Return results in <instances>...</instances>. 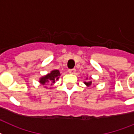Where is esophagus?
I'll return each mask as SVG.
<instances>
[{
    "label": "esophagus",
    "mask_w": 134,
    "mask_h": 134,
    "mask_svg": "<svg viewBox=\"0 0 134 134\" xmlns=\"http://www.w3.org/2000/svg\"><path fill=\"white\" fill-rule=\"evenodd\" d=\"M75 72H76V69H69V74H74Z\"/></svg>",
    "instance_id": "esophagus-1"
}]
</instances>
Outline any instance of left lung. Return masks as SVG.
Instances as JSON below:
<instances>
[{"label":"left lung","mask_w":134,"mask_h":134,"mask_svg":"<svg viewBox=\"0 0 134 134\" xmlns=\"http://www.w3.org/2000/svg\"><path fill=\"white\" fill-rule=\"evenodd\" d=\"M91 78V77H90ZM88 78H86V80H87ZM85 85H86L87 86V87H90V86L92 85H93V82H92V81H91V80H87V81H85V82H84Z\"/></svg>","instance_id":"8db88e82"}]
</instances>
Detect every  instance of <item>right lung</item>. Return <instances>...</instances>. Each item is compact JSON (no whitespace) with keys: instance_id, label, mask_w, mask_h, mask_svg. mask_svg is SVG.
<instances>
[{"instance_id":"right-lung-1","label":"right lung","mask_w":134,"mask_h":134,"mask_svg":"<svg viewBox=\"0 0 134 134\" xmlns=\"http://www.w3.org/2000/svg\"><path fill=\"white\" fill-rule=\"evenodd\" d=\"M60 76V73L59 70L58 69H53L50 71V73H48L47 74L42 76L41 78H39V82L40 84L42 85H45L47 84H50L51 85H53L55 82L56 80H58L59 79ZM45 88H47L44 87ZM51 89V88H49Z\"/></svg>"}]
</instances>
